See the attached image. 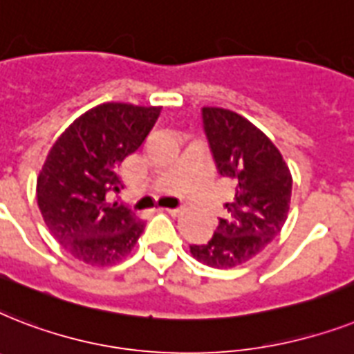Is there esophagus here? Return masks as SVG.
<instances>
[{
    "instance_id": "1",
    "label": "esophagus",
    "mask_w": 354,
    "mask_h": 354,
    "mask_svg": "<svg viewBox=\"0 0 354 354\" xmlns=\"http://www.w3.org/2000/svg\"><path fill=\"white\" fill-rule=\"evenodd\" d=\"M166 212H168V214H171V216H177V214L180 212V208H166Z\"/></svg>"
}]
</instances>
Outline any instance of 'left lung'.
I'll list each match as a JSON object with an SVG mask.
<instances>
[{
    "label": "left lung",
    "instance_id": "1",
    "mask_svg": "<svg viewBox=\"0 0 354 354\" xmlns=\"http://www.w3.org/2000/svg\"><path fill=\"white\" fill-rule=\"evenodd\" d=\"M203 129L219 174L236 185L208 243L190 245L197 261L232 268L261 252L283 228L292 177L279 149L247 118L223 107H203Z\"/></svg>",
    "mask_w": 354,
    "mask_h": 354
}]
</instances>
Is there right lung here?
<instances>
[{
	"label": "right lung",
	"instance_id": "add662e5",
	"mask_svg": "<svg viewBox=\"0 0 354 354\" xmlns=\"http://www.w3.org/2000/svg\"><path fill=\"white\" fill-rule=\"evenodd\" d=\"M162 107L107 102L78 117L50 148L36 183L45 225L76 259L107 267L131 252L144 230L120 192L118 168L144 144Z\"/></svg>",
	"mask_w": 354,
	"mask_h": 354
}]
</instances>
